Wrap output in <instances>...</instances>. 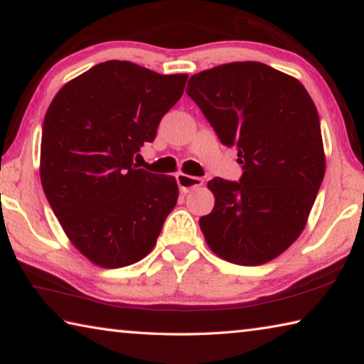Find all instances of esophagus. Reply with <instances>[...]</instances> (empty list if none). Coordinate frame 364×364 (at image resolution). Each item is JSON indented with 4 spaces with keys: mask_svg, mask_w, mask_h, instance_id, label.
Instances as JSON below:
<instances>
[{
    "mask_svg": "<svg viewBox=\"0 0 364 364\" xmlns=\"http://www.w3.org/2000/svg\"><path fill=\"white\" fill-rule=\"evenodd\" d=\"M176 183L183 193H189V191H193L196 188H200L202 184H204V180L199 176H189V175H184V173H178L176 175Z\"/></svg>",
    "mask_w": 364,
    "mask_h": 364,
    "instance_id": "esophagus-1",
    "label": "esophagus"
}]
</instances>
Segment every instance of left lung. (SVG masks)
Masks as SVG:
<instances>
[{"mask_svg": "<svg viewBox=\"0 0 364 364\" xmlns=\"http://www.w3.org/2000/svg\"><path fill=\"white\" fill-rule=\"evenodd\" d=\"M186 93L242 165L239 181L207 183L215 207L199 223L208 247L244 267L273 260L304 231L324 178L315 102L297 78L252 60L196 73Z\"/></svg>", "mask_w": 364, "mask_h": 364, "instance_id": "left-lung-1", "label": "left lung"}]
</instances>
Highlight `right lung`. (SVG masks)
Returning <instances> with one entry per match:
<instances>
[{"label":"right lung","mask_w":364,"mask_h":364,"mask_svg":"<svg viewBox=\"0 0 364 364\" xmlns=\"http://www.w3.org/2000/svg\"><path fill=\"white\" fill-rule=\"evenodd\" d=\"M186 73L107 60L65 83L43 122L40 176L60 226L102 268L139 262L178 200L175 176L133 164L183 96Z\"/></svg>","instance_id":"obj_1"}]
</instances>
